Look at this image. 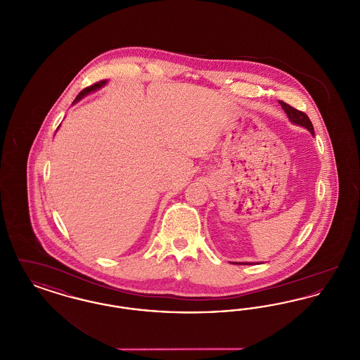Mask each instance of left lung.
I'll return each instance as SVG.
<instances>
[{
  "instance_id": "8db88e82",
  "label": "left lung",
  "mask_w": 360,
  "mask_h": 360,
  "mask_svg": "<svg viewBox=\"0 0 360 360\" xmlns=\"http://www.w3.org/2000/svg\"><path fill=\"white\" fill-rule=\"evenodd\" d=\"M279 103H281L282 109L286 112V115L289 116V120H290L292 124L305 127L309 132L314 136V129H313V125H311V121L309 119L308 115H305L304 112H301V110L292 108L289 103H283V101H279ZM235 264H251V263H235Z\"/></svg>"
}]
</instances>
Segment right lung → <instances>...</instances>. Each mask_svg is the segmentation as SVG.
<instances>
[{"label":"right lung","instance_id":"right-lung-1","mask_svg":"<svg viewBox=\"0 0 360 360\" xmlns=\"http://www.w3.org/2000/svg\"><path fill=\"white\" fill-rule=\"evenodd\" d=\"M106 84V81H100V82H97V84H94V85L89 86V87H86L84 89L78 96H77V98L74 100V103H77V101H79L82 97H85L86 94H89L90 91H94V90H97V89H100V87H103V85Z\"/></svg>","mask_w":360,"mask_h":360}]
</instances>
